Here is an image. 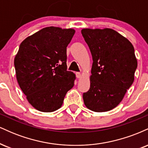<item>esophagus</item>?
Segmentation results:
<instances>
[{
    "label": "esophagus",
    "mask_w": 148,
    "mask_h": 148,
    "mask_svg": "<svg viewBox=\"0 0 148 148\" xmlns=\"http://www.w3.org/2000/svg\"><path fill=\"white\" fill-rule=\"evenodd\" d=\"M76 76L77 78H81V74L80 72H76Z\"/></svg>",
    "instance_id": "obj_1"
}]
</instances>
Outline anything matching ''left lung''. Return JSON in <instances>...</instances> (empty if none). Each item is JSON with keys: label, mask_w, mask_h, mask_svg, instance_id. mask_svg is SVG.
<instances>
[{"label": "left lung", "mask_w": 148, "mask_h": 148, "mask_svg": "<svg viewBox=\"0 0 148 148\" xmlns=\"http://www.w3.org/2000/svg\"><path fill=\"white\" fill-rule=\"evenodd\" d=\"M92 56L90 87L83 95L90 110L105 112L121 102L134 80L137 60L132 44L111 28L81 30Z\"/></svg>", "instance_id": "8db88e82"}]
</instances>
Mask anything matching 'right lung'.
<instances>
[{
	"instance_id": "obj_1",
	"label": "right lung",
	"mask_w": 148,
	"mask_h": 148,
	"mask_svg": "<svg viewBox=\"0 0 148 148\" xmlns=\"http://www.w3.org/2000/svg\"><path fill=\"white\" fill-rule=\"evenodd\" d=\"M75 30L47 27L25 38L14 58L16 79L28 102L42 112L60 108L74 85L67 70V47Z\"/></svg>"
}]
</instances>
